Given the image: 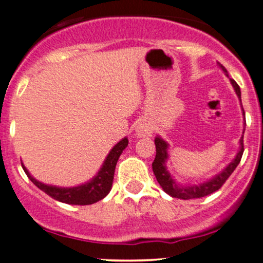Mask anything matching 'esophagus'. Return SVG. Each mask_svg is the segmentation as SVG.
<instances>
[{
    "label": "esophagus",
    "mask_w": 263,
    "mask_h": 263,
    "mask_svg": "<svg viewBox=\"0 0 263 263\" xmlns=\"http://www.w3.org/2000/svg\"><path fill=\"white\" fill-rule=\"evenodd\" d=\"M153 128L152 126L149 125L148 122L142 121L136 126V134H137L140 137H146V136H152Z\"/></svg>",
    "instance_id": "1"
}]
</instances>
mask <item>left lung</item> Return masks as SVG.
<instances>
[{"instance_id":"left-lung-1","label":"left lung","mask_w":263,"mask_h":263,"mask_svg":"<svg viewBox=\"0 0 263 263\" xmlns=\"http://www.w3.org/2000/svg\"><path fill=\"white\" fill-rule=\"evenodd\" d=\"M220 66H221L222 70H224L225 73H228L224 66L222 65ZM231 84L232 86H234L235 91L237 93L238 99L241 100L240 86L237 85L236 81L232 79H231ZM243 114H245V111H243ZM155 144H156V158L152 163V170L157 178V182L159 183V185L162 186L163 190H164L167 194H170L171 197L184 199V200L206 197V195L211 194V193L219 190L222 185H224V183L228 180V178L231 176L232 172L235 171V168L237 167V164L240 163L241 157H242V153H243V137H241L240 151H238V153L236 155V157H235L234 161H232L230 164H229L228 167L221 172V173H219L218 176H215L213 179L208 180V182L199 184V185H178V184L173 180V178L171 177V174L168 173L167 168H165V162H167L168 159L167 142L163 141L162 138L156 137Z\"/></svg>"}]
</instances>
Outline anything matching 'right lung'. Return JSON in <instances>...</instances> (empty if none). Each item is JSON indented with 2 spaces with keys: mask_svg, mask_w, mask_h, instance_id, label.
I'll list each match as a JSON object with an SVG mask.
<instances>
[{
  "mask_svg": "<svg viewBox=\"0 0 263 263\" xmlns=\"http://www.w3.org/2000/svg\"><path fill=\"white\" fill-rule=\"evenodd\" d=\"M128 140L123 138L110 151L108 156L105 159L101 170L99 171L98 176L90 180L89 183L83 184V185L74 186V188H58V186L45 185V184L38 182L34 179L29 172L26 170L25 165L22 164L23 171L26 172L27 177L32 180V183L39 189L43 190L45 194L52 197L55 200L62 201V203L71 204V205H89L104 199L110 193L111 186H112L115 168L116 163L121 156L122 151L127 147Z\"/></svg>",
  "mask_w": 263,
  "mask_h": 263,
  "instance_id": "obj_1",
  "label": "right lung"
}]
</instances>
